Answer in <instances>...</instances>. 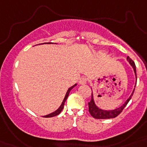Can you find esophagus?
Masks as SVG:
<instances>
[{
    "label": "esophagus",
    "instance_id": "1",
    "mask_svg": "<svg viewBox=\"0 0 147 147\" xmlns=\"http://www.w3.org/2000/svg\"><path fill=\"white\" fill-rule=\"evenodd\" d=\"M86 83H87V78H85V77L80 78V80L78 82V84H79V85H85Z\"/></svg>",
    "mask_w": 147,
    "mask_h": 147
}]
</instances>
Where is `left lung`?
I'll return each mask as SVG.
<instances>
[{
  "label": "left lung",
  "mask_w": 147,
  "mask_h": 147,
  "mask_svg": "<svg viewBox=\"0 0 147 147\" xmlns=\"http://www.w3.org/2000/svg\"><path fill=\"white\" fill-rule=\"evenodd\" d=\"M127 59L129 62L131 66L133 67L134 69V71L135 76H136V79H137V72H136V65H135L134 62L131 59H130L129 56H127ZM137 84V82H136ZM134 92V89L133 91L132 94L129 97L127 100H126L124 104L123 105H121V107H118V108H116L114 110H110V111H106V110H102L99 108L98 107H97L95 103H94V97H93V94L92 93V100H90V102L88 103V111H89V113L91 114L94 118L96 119H110V118H114L116 117L117 116H118L119 114H121L122 111L123 110V108L126 107V105H127L128 102L130 101V100L131 99L133 96V94Z\"/></svg>",
  "instance_id": "1"
}]
</instances>
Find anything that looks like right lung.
<instances>
[{"instance_id": "add662e5", "label": "right lung", "mask_w": 147, "mask_h": 147, "mask_svg": "<svg viewBox=\"0 0 147 147\" xmlns=\"http://www.w3.org/2000/svg\"><path fill=\"white\" fill-rule=\"evenodd\" d=\"M48 43H49V42H48ZM49 43H50V42H49ZM76 85H76H74L73 86L70 87L69 89H68V91H67V92H66V94H65V96L64 99H63V101H62V105H60V107H59V108H58V109L56 110L55 111L53 112V113H51V114H47V115H46V116H43V117H53L57 116L58 114H59L60 113H61V111H62V109H63V107H64L65 102V100H66L67 98H68V96H69V92H71V90L72 89V88H73L75 87Z\"/></svg>"}]
</instances>
